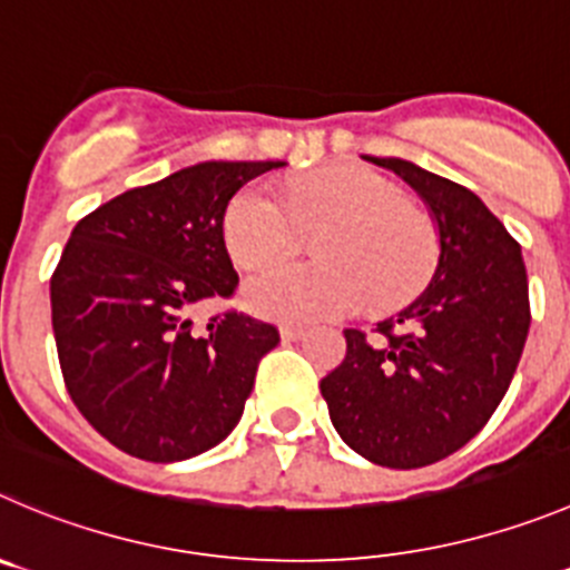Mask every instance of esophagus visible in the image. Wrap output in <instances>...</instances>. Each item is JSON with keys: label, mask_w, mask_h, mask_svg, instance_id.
<instances>
[{"label": "esophagus", "mask_w": 570, "mask_h": 570, "mask_svg": "<svg viewBox=\"0 0 570 570\" xmlns=\"http://www.w3.org/2000/svg\"><path fill=\"white\" fill-rule=\"evenodd\" d=\"M303 334H306V328L295 326V323H284V326H281V337L289 340V343H292V340H301Z\"/></svg>", "instance_id": "esophagus-1"}]
</instances>
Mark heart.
Returning a JSON list of instances; mask_svg holds the SVG:
<instances>
[{
	"mask_svg": "<svg viewBox=\"0 0 570 570\" xmlns=\"http://www.w3.org/2000/svg\"><path fill=\"white\" fill-rule=\"evenodd\" d=\"M323 230V261H292L253 275L244 303L275 321H323L371 309H396L428 286L439 264V233L407 202L402 185L365 165H332L295 177L284 196L249 183L230 199L222 222L225 247L244 269L286 258L303 230Z\"/></svg>",
	"mask_w": 570,
	"mask_h": 570,
	"instance_id": "1",
	"label": "heart"
}]
</instances>
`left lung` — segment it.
I'll list each match as a JSON object with an SVG mask.
<instances>
[{
	"mask_svg": "<svg viewBox=\"0 0 570 570\" xmlns=\"http://www.w3.org/2000/svg\"><path fill=\"white\" fill-rule=\"evenodd\" d=\"M399 174L439 227L430 284L374 337L345 328V360L321 393L340 439L391 470L453 455L507 396L529 334L520 244L464 185L399 157H365Z\"/></svg>",
	"mask_w": 570,
	"mask_h": 570,
	"instance_id": "left-lung-1",
	"label": "left lung"
}]
</instances>
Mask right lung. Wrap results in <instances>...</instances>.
Returning a JSON list of instances; mask_svg holds the SVG:
<instances>
[{"mask_svg":"<svg viewBox=\"0 0 570 570\" xmlns=\"http://www.w3.org/2000/svg\"><path fill=\"white\" fill-rule=\"evenodd\" d=\"M267 163L190 165L83 216L50 278L63 385L89 424L135 459L171 464L230 435L278 328L242 312L194 315L238 275L225 210Z\"/></svg>","mask_w":570,"mask_h":570,"instance_id":"right-lung-1","label":"right lung"}]
</instances>
